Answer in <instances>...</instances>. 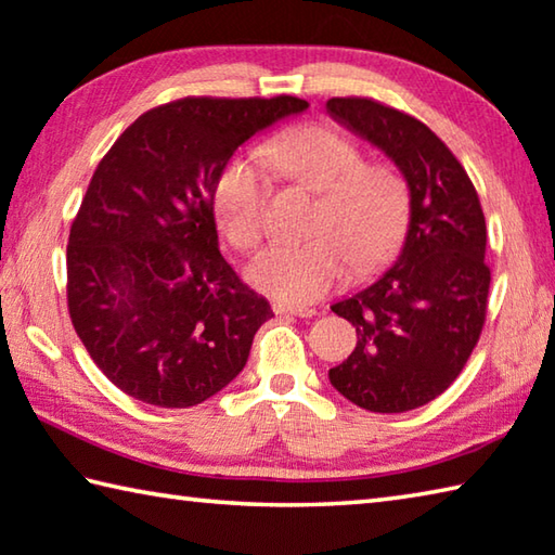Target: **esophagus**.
Here are the masks:
<instances>
[{"label": "esophagus", "mask_w": 555, "mask_h": 555, "mask_svg": "<svg viewBox=\"0 0 555 555\" xmlns=\"http://www.w3.org/2000/svg\"><path fill=\"white\" fill-rule=\"evenodd\" d=\"M276 315H296V318H312L315 315V308L308 306H286V304H274Z\"/></svg>", "instance_id": "obj_1"}]
</instances>
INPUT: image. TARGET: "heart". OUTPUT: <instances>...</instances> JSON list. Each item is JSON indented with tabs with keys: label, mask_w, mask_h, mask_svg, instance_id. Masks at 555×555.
Returning a JSON list of instances; mask_svg holds the SVG:
<instances>
[{
	"label": "heart",
	"mask_w": 555,
	"mask_h": 555,
	"mask_svg": "<svg viewBox=\"0 0 555 555\" xmlns=\"http://www.w3.org/2000/svg\"><path fill=\"white\" fill-rule=\"evenodd\" d=\"M281 172L322 191L312 237L267 245L247 264L249 284L279 304L306 306L349 274L371 271L398 249L410 218V191L396 169L364 163V153L339 130L298 126L267 145ZM267 179L249 155H233L214 186L218 225L230 245L249 249L264 228Z\"/></svg>",
	"instance_id": "b5f03b06"
}]
</instances>
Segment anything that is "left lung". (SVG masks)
Returning a JSON list of instances; mask_svg holds the SVG:
<instances>
[{
    "mask_svg": "<svg viewBox=\"0 0 555 555\" xmlns=\"http://www.w3.org/2000/svg\"><path fill=\"white\" fill-rule=\"evenodd\" d=\"M327 114L383 150L410 189L396 264L332 306L357 327V347L330 369V383L364 410L408 412L441 396L480 339L486 216L466 169L422 120L364 96L330 99Z\"/></svg>",
    "mask_w": 555,
    "mask_h": 555,
    "instance_id": "1",
    "label": "left lung"
}]
</instances>
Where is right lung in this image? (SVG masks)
I'll list each match as a JSON object with an SVG mask.
<instances>
[{
	"label": "right lung",
	"instance_id": "add662e5",
	"mask_svg": "<svg viewBox=\"0 0 555 555\" xmlns=\"http://www.w3.org/2000/svg\"><path fill=\"white\" fill-rule=\"evenodd\" d=\"M308 102L186 96L111 145L67 243V308L94 364L130 398L191 408L245 369L274 318L218 249L214 186L235 150Z\"/></svg>",
	"mask_w": 555,
	"mask_h": 555
}]
</instances>
